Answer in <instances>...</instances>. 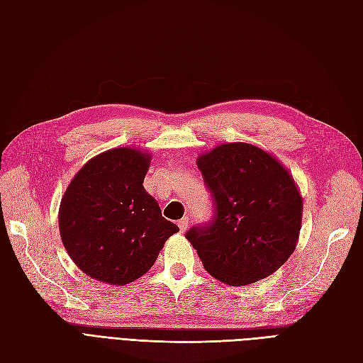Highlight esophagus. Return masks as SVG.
<instances>
[{
    "label": "esophagus",
    "instance_id": "1",
    "mask_svg": "<svg viewBox=\"0 0 363 363\" xmlns=\"http://www.w3.org/2000/svg\"><path fill=\"white\" fill-rule=\"evenodd\" d=\"M177 225H179V228H180V232H186V228H188V225H189V218H182L180 221L177 223Z\"/></svg>",
    "mask_w": 363,
    "mask_h": 363
}]
</instances>
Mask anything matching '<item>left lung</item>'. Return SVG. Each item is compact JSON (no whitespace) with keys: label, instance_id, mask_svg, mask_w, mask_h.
Listing matches in <instances>:
<instances>
[{"label":"left lung","instance_id":"left-lung-1","mask_svg":"<svg viewBox=\"0 0 363 363\" xmlns=\"http://www.w3.org/2000/svg\"><path fill=\"white\" fill-rule=\"evenodd\" d=\"M212 196V218L186 239L206 271L232 286L276 272L294 252L303 200L289 172L263 150L235 142L196 159Z\"/></svg>","mask_w":363,"mask_h":363}]
</instances>
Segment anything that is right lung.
Masks as SVG:
<instances>
[{"label": "right lung", "mask_w": 363, "mask_h": 363, "mask_svg": "<svg viewBox=\"0 0 363 363\" xmlns=\"http://www.w3.org/2000/svg\"><path fill=\"white\" fill-rule=\"evenodd\" d=\"M150 155L115 148L75 174L59 211L62 242L87 276L111 284L135 281L155 265L179 227L144 189Z\"/></svg>", "instance_id": "obj_1"}]
</instances>
